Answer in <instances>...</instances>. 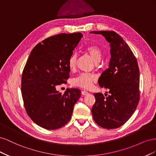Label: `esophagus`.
<instances>
[{"instance_id":"34e87169","label":"esophagus","mask_w":156,"mask_h":156,"mask_svg":"<svg viewBox=\"0 0 156 156\" xmlns=\"http://www.w3.org/2000/svg\"><path fill=\"white\" fill-rule=\"evenodd\" d=\"M81 94H83V95H84V96H86V95H87V94H88V92H87L86 90H82L81 91Z\"/></svg>"}]
</instances>
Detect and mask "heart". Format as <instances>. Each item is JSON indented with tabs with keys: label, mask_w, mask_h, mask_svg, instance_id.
<instances>
[{
	"label": "heart",
	"mask_w": 156,
	"mask_h": 156,
	"mask_svg": "<svg viewBox=\"0 0 156 156\" xmlns=\"http://www.w3.org/2000/svg\"><path fill=\"white\" fill-rule=\"evenodd\" d=\"M84 50L91 56L94 62H98L102 56V51L101 49L96 45H89L87 46ZM77 55L75 53H73L68 58V64L71 70H73L76 67ZM96 77L93 74L82 73L72 80V83L74 86L81 87L83 88H90L93 81H95Z\"/></svg>",
	"instance_id": "heart-1"
}]
</instances>
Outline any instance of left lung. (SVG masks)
<instances>
[{
	"mask_svg": "<svg viewBox=\"0 0 156 156\" xmlns=\"http://www.w3.org/2000/svg\"><path fill=\"white\" fill-rule=\"evenodd\" d=\"M110 43L109 66L98 79L108 94L94 93L96 101L92 114L96 123L106 129L118 128L133 115L140 100L139 68L133 52L123 38L114 31H93Z\"/></svg>",
	"mask_w": 156,
	"mask_h": 156,
	"instance_id": "obj_1",
	"label": "left lung"
}]
</instances>
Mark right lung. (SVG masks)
Segmentation results:
<instances>
[{"label":"right lung","mask_w":156,"mask_h":156,"mask_svg":"<svg viewBox=\"0 0 156 156\" xmlns=\"http://www.w3.org/2000/svg\"><path fill=\"white\" fill-rule=\"evenodd\" d=\"M82 37L81 32L62 33L44 40L33 48L23 69L24 107L32 120L44 129H56L66 124L81 97L78 88L67 89L62 94L56 87L67 83L68 58Z\"/></svg>","instance_id":"right-lung-1"}]
</instances>
